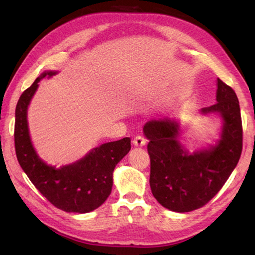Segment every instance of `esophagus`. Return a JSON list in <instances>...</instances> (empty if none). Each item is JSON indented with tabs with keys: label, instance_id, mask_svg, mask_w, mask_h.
I'll list each match as a JSON object with an SVG mask.
<instances>
[{
	"label": "esophagus",
	"instance_id": "1",
	"mask_svg": "<svg viewBox=\"0 0 255 255\" xmlns=\"http://www.w3.org/2000/svg\"><path fill=\"white\" fill-rule=\"evenodd\" d=\"M145 142H147V140H145L141 136H136V137L133 138V141H132L134 147H143V145L145 144Z\"/></svg>",
	"mask_w": 255,
	"mask_h": 255
}]
</instances>
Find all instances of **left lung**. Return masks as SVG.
<instances>
[{"label": "left lung", "mask_w": 255, "mask_h": 255, "mask_svg": "<svg viewBox=\"0 0 255 255\" xmlns=\"http://www.w3.org/2000/svg\"><path fill=\"white\" fill-rule=\"evenodd\" d=\"M199 114L221 119L219 139L189 152L181 143L184 127L176 117L151 119L143 126L149 140L150 187L166 209L188 213L203 207L217 194L239 162L242 122L239 101L230 86L217 79L216 104Z\"/></svg>", "instance_id": "obj_1"}]
</instances>
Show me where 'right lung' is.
Here are the masks:
<instances>
[{
  "label": "right lung",
  "mask_w": 255,
  "mask_h": 255,
  "mask_svg": "<svg viewBox=\"0 0 255 255\" xmlns=\"http://www.w3.org/2000/svg\"><path fill=\"white\" fill-rule=\"evenodd\" d=\"M56 74L58 71L42 72L19 97L15 111L16 156L30 182L53 206L67 213L86 214L99 208L111 195L114 169L130 150V138L103 143L60 167L46 163L31 142L27 112L38 83Z\"/></svg>",
  "instance_id": "1"
}]
</instances>
